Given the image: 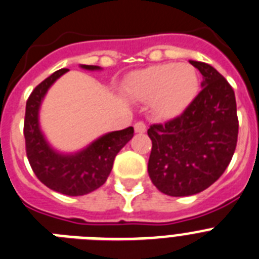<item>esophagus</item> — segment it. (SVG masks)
I'll use <instances>...</instances> for the list:
<instances>
[{"mask_svg": "<svg viewBox=\"0 0 259 259\" xmlns=\"http://www.w3.org/2000/svg\"><path fill=\"white\" fill-rule=\"evenodd\" d=\"M134 127H135V132H136V134H144V132L146 131V125L144 122L135 123Z\"/></svg>", "mask_w": 259, "mask_h": 259, "instance_id": "34e87169", "label": "esophagus"}]
</instances>
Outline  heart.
I'll use <instances>...</instances> for the list:
<instances>
[{
    "instance_id": "b5f03b06",
    "label": "heart",
    "mask_w": 259,
    "mask_h": 259,
    "mask_svg": "<svg viewBox=\"0 0 259 259\" xmlns=\"http://www.w3.org/2000/svg\"><path fill=\"white\" fill-rule=\"evenodd\" d=\"M130 98L152 104L158 118L170 119L182 114L198 91V77L192 66L166 63L139 70L125 85Z\"/></svg>"
}]
</instances>
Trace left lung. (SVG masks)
Masks as SVG:
<instances>
[{
    "instance_id": "1",
    "label": "left lung",
    "mask_w": 259,
    "mask_h": 259,
    "mask_svg": "<svg viewBox=\"0 0 259 259\" xmlns=\"http://www.w3.org/2000/svg\"><path fill=\"white\" fill-rule=\"evenodd\" d=\"M189 63L202 75L201 92L182 115L148 130L150 180L172 197L197 194L217 182L232 159L239 134L232 87L212 66Z\"/></svg>"
}]
</instances>
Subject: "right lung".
Wrapping results in <instances>:
<instances>
[{
	"label": "right lung",
	"mask_w": 259,
	"mask_h": 259,
	"mask_svg": "<svg viewBox=\"0 0 259 259\" xmlns=\"http://www.w3.org/2000/svg\"><path fill=\"white\" fill-rule=\"evenodd\" d=\"M88 71L101 70L100 66L80 65ZM67 68L38 84L27 100L24 118L26 152L32 170L48 188L66 196H84L100 188L111 172L119 150L134 137V127L105 134L79 152L62 153L48 143L40 127L38 113L45 95Z\"/></svg>",
	"instance_id": "add662e5"
}]
</instances>
